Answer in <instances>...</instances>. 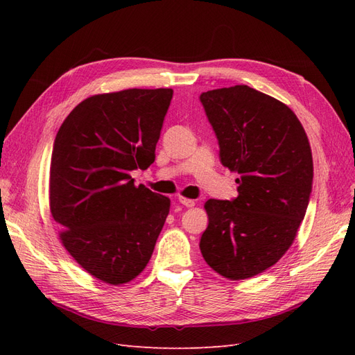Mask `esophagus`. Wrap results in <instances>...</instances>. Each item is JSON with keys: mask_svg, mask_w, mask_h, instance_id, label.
Masks as SVG:
<instances>
[{"mask_svg": "<svg viewBox=\"0 0 355 355\" xmlns=\"http://www.w3.org/2000/svg\"><path fill=\"white\" fill-rule=\"evenodd\" d=\"M179 202L180 204H184V206H187V207H194L196 206V200H192V198H187V197H179Z\"/></svg>", "mask_w": 355, "mask_h": 355, "instance_id": "1", "label": "esophagus"}]
</instances>
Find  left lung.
Wrapping results in <instances>:
<instances>
[{
	"label": "left lung",
	"mask_w": 355,
	"mask_h": 355,
	"mask_svg": "<svg viewBox=\"0 0 355 355\" xmlns=\"http://www.w3.org/2000/svg\"><path fill=\"white\" fill-rule=\"evenodd\" d=\"M222 164L239 173V197L204 204V261L225 278L247 280L293 244L313 189V154L296 114L249 85L202 93Z\"/></svg>",
	"instance_id": "left-lung-1"
}]
</instances>
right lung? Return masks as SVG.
I'll use <instances>...</instances> for the list:
<instances>
[{
    "mask_svg": "<svg viewBox=\"0 0 355 355\" xmlns=\"http://www.w3.org/2000/svg\"><path fill=\"white\" fill-rule=\"evenodd\" d=\"M171 89H127L84 99L53 145L49 200L59 239L96 280L120 286L151 259L170 200L135 185L155 159Z\"/></svg>",
    "mask_w": 355,
    "mask_h": 355,
    "instance_id": "1",
    "label": "right lung"
}]
</instances>
